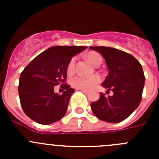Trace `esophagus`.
Segmentation results:
<instances>
[{
  "instance_id": "1",
  "label": "esophagus",
  "mask_w": 159,
  "mask_h": 159,
  "mask_svg": "<svg viewBox=\"0 0 159 159\" xmlns=\"http://www.w3.org/2000/svg\"><path fill=\"white\" fill-rule=\"evenodd\" d=\"M81 92H84V94H88V92H87V91H85V90H81Z\"/></svg>"
}]
</instances>
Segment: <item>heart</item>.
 Segmentation results:
<instances>
[{
	"instance_id": "heart-1",
	"label": "heart",
	"mask_w": 159,
	"mask_h": 159,
	"mask_svg": "<svg viewBox=\"0 0 159 159\" xmlns=\"http://www.w3.org/2000/svg\"><path fill=\"white\" fill-rule=\"evenodd\" d=\"M87 60L90 63H92L93 65L98 66L102 63V57L99 53L95 52H90L86 55ZM75 69V58H72L71 61L67 65V72L68 75L72 74ZM100 82V77L98 75H92V76H82V75H78L75 76L71 80V84L74 88L77 89L88 90L92 89L93 87H95L97 84Z\"/></svg>"
}]
</instances>
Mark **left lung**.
<instances>
[{
  "mask_svg": "<svg viewBox=\"0 0 159 159\" xmlns=\"http://www.w3.org/2000/svg\"><path fill=\"white\" fill-rule=\"evenodd\" d=\"M105 59L108 75L102 83L113 95L100 97L91 103L93 114L107 123L123 121L137 109L142 100L145 76L140 64L132 55L111 47H90Z\"/></svg>",
  "mask_w": 159,
  "mask_h": 159,
  "instance_id": "left-lung-1",
  "label": "left lung"
}]
</instances>
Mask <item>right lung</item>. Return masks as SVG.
Masks as SVG:
<instances>
[{"label":"right lung","instance_id":"1","mask_svg":"<svg viewBox=\"0 0 159 159\" xmlns=\"http://www.w3.org/2000/svg\"><path fill=\"white\" fill-rule=\"evenodd\" d=\"M85 46H53L38 55L20 74L18 87L20 101L26 116L40 124L53 123L62 119L75 90L63 84L67 78L71 57ZM61 84L62 95L54 92Z\"/></svg>","mask_w":159,"mask_h":159}]
</instances>
